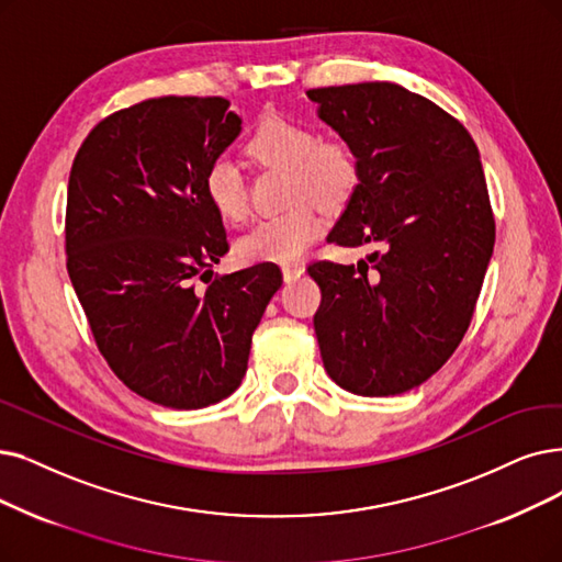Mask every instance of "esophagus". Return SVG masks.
Returning a JSON list of instances; mask_svg holds the SVG:
<instances>
[{
    "label": "esophagus",
    "mask_w": 562,
    "mask_h": 562,
    "mask_svg": "<svg viewBox=\"0 0 562 562\" xmlns=\"http://www.w3.org/2000/svg\"><path fill=\"white\" fill-rule=\"evenodd\" d=\"M281 272H283L285 283H293L295 279H300L304 274V265L302 262H283Z\"/></svg>",
    "instance_id": "obj_1"
}]
</instances>
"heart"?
Masks as SVG:
<instances>
[{
    "label": "heart",
    "instance_id": "heart-1",
    "mask_svg": "<svg viewBox=\"0 0 562 562\" xmlns=\"http://www.w3.org/2000/svg\"><path fill=\"white\" fill-rule=\"evenodd\" d=\"M249 159L262 168L285 170V200L297 203L279 216H269L241 235L235 254L241 262H288L300 258L316 239L327 216L323 207H341L359 187V156L344 138H318L308 122L267 112L244 145ZM203 191L218 218L239 226L249 218V193L244 179L228 161H216L203 177Z\"/></svg>",
    "mask_w": 562,
    "mask_h": 562
}]
</instances>
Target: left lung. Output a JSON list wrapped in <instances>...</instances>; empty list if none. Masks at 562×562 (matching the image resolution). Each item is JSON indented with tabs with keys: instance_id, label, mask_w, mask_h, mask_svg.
Here are the masks:
<instances>
[{
	"instance_id": "8db88e82",
	"label": "left lung",
	"mask_w": 562,
	"mask_h": 562,
	"mask_svg": "<svg viewBox=\"0 0 562 562\" xmlns=\"http://www.w3.org/2000/svg\"><path fill=\"white\" fill-rule=\"evenodd\" d=\"M362 177L329 241L375 246L369 262L316 260L313 316L325 371L359 396L429 380L473 321L496 241L480 151L465 126L394 82L308 89Z\"/></svg>"
}]
</instances>
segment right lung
Segmentation results:
<instances>
[{
	"instance_id": "obj_1",
	"label": "right lung",
	"mask_w": 562,
	"mask_h": 562,
	"mask_svg": "<svg viewBox=\"0 0 562 562\" xmlns=\"http://www.w3.org/2000/svg\"><path fill=\"white\" fill-rule=\"evenodd\" d=\"M239 124L223 97L147 99L103 117L71 166L66 269L94 344L131 392L175 411L239 387L283 283L277 262L212 279L231 246L203 177Z\"/></svg>"
}]
</instances>
